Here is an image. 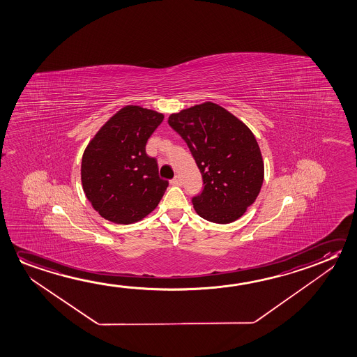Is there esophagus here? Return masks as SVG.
<instances>
[{"instance_id": "1", "label": "esophagus", "mask_w": 357, "mask_h": 357, "mask_svg": "<svg viewBox=\"0 0 357 357\" xmlns=\"http://www.w3.org/2000/svg\"><path fill=\"white\" fill-rule=\"evenodd\" d=\"M170 183L172 186H180V185H181V178H180V176H175V177L171 180Z\"/></svg>"}]
</instances>
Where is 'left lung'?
I'll use <instances>...</instances> for the list:
<instances>
[{"label": "left lung", "instance_id": "8db88e82", "mask_svg": "<svg viewBox=\"0 0 357 357\" xmlns=\"http://www.w3.org/2000/svg\"><path fill=\"white\" fill-rule=\"evenodd\" d=\"M169 124L190 147L204 178L193 197L199 217L231 223L245 213L261 192L264 161L255 134L243 121L215 102L182 109Z\"/></svg>", "mask_w": 357, "mask_h": 357}]
</instances>
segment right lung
Returning a JSON list of instances; mask_svg holds the SVG:
<instances>
[{
    "label": "right lung",
    "instance_id": "right-lung-1",
    "mask_svg": "<svg viewBox=\"0 0 357 357\" xmlns=\"http://www.w3.org/2000/svg\"><path fill=\"white\" fill-rule=\"evenodd\" d=\"M164 114L126 105L102 125L85 147L80 177L85 196L107 221L130 225L150 215L169 182L147 156V139Z\"/></svg>",
    "mask_w": 357,
    "mask_h": 357
}]
</instances>
